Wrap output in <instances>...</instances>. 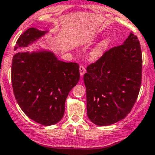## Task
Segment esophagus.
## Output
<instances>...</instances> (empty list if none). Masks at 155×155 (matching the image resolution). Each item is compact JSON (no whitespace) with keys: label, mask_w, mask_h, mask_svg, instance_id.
<instances>
[{"label":"esophagus","mask_w":155,"mask_h":155,"mask_svg":"<svg viewBox=\"0 0 155 155\" xmlns=\"http://www.w3.org/2000/svg\"><path fill=\"white\" fill-rule=\"evenodd\" d=\"M79 73H80V76H83L84 75V73H86V68H85L84 66H82V65H81L80 66H79Z\"/></svg>","instance_id":"1"}]
</instances>
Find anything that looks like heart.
I'll return each instance as SVG.
<instances>
[{
    "instance_id": "obj_1",
    "label": "heart",
    "mask_w": 155,
    "mask_h": 155,
    "mask_svg": "<svg viewBox=\"0 0 155 155\" xmlns=\"http://www.w3.org/2000/svg\"><path fill=\"white\" fill-rule=\"evenodd\" d=\"M111 44L110 38H105L100 42L99 44L92 50L90 53V57L92 59H97L103 53V52L109 47Z\"/></svg>"
}]
</instances>
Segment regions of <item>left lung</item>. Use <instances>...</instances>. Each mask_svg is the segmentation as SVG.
<instances>
[{"label": "left lung", "instance_id": "8db88e82", "mask_svg": "<svg viewBox=\"0 0 155 155\" xmlns=\"http://www.w3.org/2000/svg\"><path fill=\"white\" fill-rule=\"evenodd\" d=\"M142 53L131 32L123 44L105 51L86 68L87 115L100 126L123 119L136 102L141 83Z\"/></svg>", "mask_w": 155, "mask_h": 155}]
</instances>
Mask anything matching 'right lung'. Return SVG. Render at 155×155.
Masks as SVG:
<instances>
[{
    "label": "right lung",
    "mask_w": 155,
    "mask_h": 155,
    "mask_svg": "<svg viewBox=\"0 0 155 155\" xmlns=\"http://www.w3.org/2000/svg\"><path fill=\"white\" fill-rule=\"evenodd\" d=\"M45 33L27 29L14 50L27 47ZM79 77L78 63L58 60L51 52L17 53L13 57L11 82L16 100L23 112L40 125H54L62 119L68 94Z\"/></svg>",
    "instance_id": "add662e5"
}]
</instances>
